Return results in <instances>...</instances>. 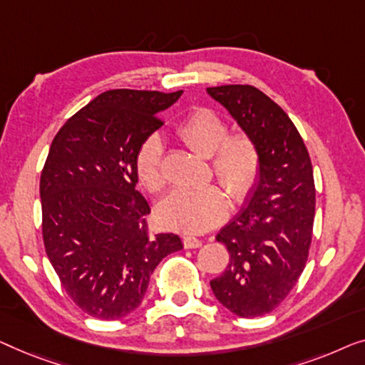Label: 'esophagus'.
<instances>
[{
    "label": "esophagus",
    "mask_w": 365,
    "mask_h": 365,
    "mask_svg": "<svg viewBox=\"0 0 365 365\" xmlns=\"http://www.w3.org/2000/svg\"><path fill=\"white\" fill-rule=\"evenodd\" d=\"M183 246L187 250L200 248V246H202V240H198V238H195V236L187 235V236H183Z\"/></svg>",
    "instance_id": "obj_1"
}]
</instances>
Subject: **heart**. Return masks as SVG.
<instances>
[{
  "label": "heart",
  "instance_id": "heart-1",
  "mask_svg": "<svg viewBox=\"0 0 365 365\" xmlns=\"http://www.w3.org/2000/svg\"><path fill=\"white\" fill-rule=\"evenodd\" d=\"M185 145L203 157H212L215 177L236 202L253 190L259 175L261 158L255 140L246 133L228 135L227 122L218 112L200 107L177 125ZM135 172L148 192L165 187L163 145L157 135L147 137L135 155ZM228 213V197L217 185L197 190H175L157 208V218L165 228L202 233L213 228Z\"/></svg>",
  "mask_w": 365,
  "mask_h": 365
}]
</instances>
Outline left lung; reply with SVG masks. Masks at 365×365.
<instances>
[{"label": "left lung", "mask_w": 365, "mask_h": 365, "mask_svg": "<svg viewBox=\"0 0 365 365\" xmlns=\"http://www.w3.org/2000/svg\"><path fill=\"white\" fill-rule=\"evenodd\" d=\"M259 150L261 167L243 208L220 230L230 263L210 281L240 317L276 309L304 269L314 223L316 190L309 153L281 107L253 86L208 87Z\"/></svg>", "instance_id": "left-lung-1"}]
</instances>
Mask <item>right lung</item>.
<instances>
[{"label":"right lung","mask_w":365,"mask_h":365,"mask_svg":"<svg viewBox=\"0 0 365 365\" xmlns=\"http://www.w3.org/2000/svg\"><path fill=\"white\" fill-rule=\"evenodd\" d=\"M183 91L102 92L56 133L41 173L43 238L61 284L96 319H120L145 296L157 264L182 250L178 235L152 236L135 188L138 147Z\"/></svg>","instance_id":"right-lung-1"}]
</instances>
